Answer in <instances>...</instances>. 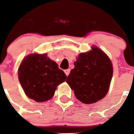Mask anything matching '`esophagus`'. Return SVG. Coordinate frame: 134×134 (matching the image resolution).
Instances as JSON below:
<instances>
[{"label":"esophagus","instance_id":"34e87169","mask_svg":"<svg viewBox=\"0 0 134 134\" xmlns=\"http://www.w3.org/2000/svg\"><path fill=\"white\" fill-rule=\"evenodd\" d=\"M64 71H65V74H66V75H67V76H68L69 74V73H70V69H65V70Z\"/></svg>","mask_w":134,"mask_h":134}]
</instances>
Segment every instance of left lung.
I'll use <instances>...</instances> for the list:
<instances>
[{
  "mask_svg": "<svg viewBox=\"0 0 134 134\" xmlns=\"http://www.w3.org/2000/svg\"><path fill=\"white\" fill-rule=\"evenodd\" d=\"M67 83L82 103L94 104L102 99L110 88L113 69L110 58L97 46L79 55Z\"/></svg>",
  "mask_w": 134,
  "mask_h": 134,
  "instance_id": "1",
  "label": "left lung"
}]
</instances>
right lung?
Listing matches in <instances>:
<instances>
[{
	"label": "right lung",
	"instance_id": "obj_1",
	"mask_svg": "<svg viewBox=\"0 0 134 134\" xmlns=\"http://www.w3.org/2000/svg\"><path fill=\"white\" fill-rule=\"evenodd\" d=\"M18 76L26 96L37 102L53 97L57 86L66 81L67 76L46 53H31L23 59Z\"/></svg>",
	"mask_w": 134,
	"mask_h": 134
}]
</instances>
